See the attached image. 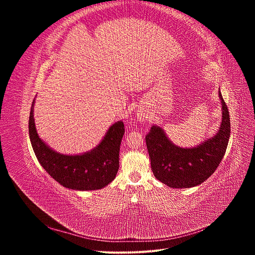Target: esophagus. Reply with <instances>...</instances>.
I'll return each mask as SVG.
<instances>
[{
	"label": "esophagus",
	"mask_w": 255,
	"mask_h": 255,
	"mask_svg": "<svg viewBox=\"0 0 255 255\" xmlns=\"http://www.w3.org/2000/svg\"><path fill=\"white\" fill-rule=\"evenodd\" d=\"M138 117H139V119L140 120H145V117H144V115H142V114H140V115H138Z\"/></svg>",
	"instance_id": "1"
}]
</instances>
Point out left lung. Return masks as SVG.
Instances as JSON below:
<instances>
[{
    "instance_id": "8db88e82",
    "label": "left lung",
    "mask_w": 255,
    "mask_h": 255,
    "mask_svg": "<svg viewBox=\"0 0 255 255\" xmlns=\"http://www.w3.org/2000/svg\"><path fill=\"white\" fill-rule=\"evenodd\" d=\"M222 121L218 133L195 148L174 145L164 130L153 126L145 135V143L154 176L172 188H189L207 180L226 154L231 133L228 106L219 91Z\"/></svg>"
}]
</instances>
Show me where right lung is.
I'll return each instance as SVG.
<instances>
[{"label": "right lung", "instance_id": "1", "mask_svg": "<svg viewBox=\"0 0 255 255\" xmlns=\"http://www.w3.org/2000/svg\"><path fill=\"white\" fill-rule=\"evenodd\" d=\"M34 102L28 120L29 139L38 161L54 180L66 188L75 190L101 189L114 181L119 169L120 144L125 135L122 121L113 125L103 140L90 152L64 155L53 151L38 136L33 114Z\"/></svg>", "mask_w": 255, "mask_h": 255}]
</instances>
